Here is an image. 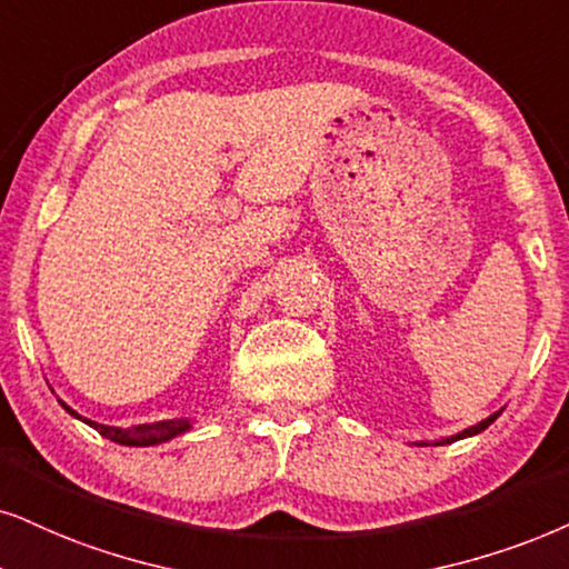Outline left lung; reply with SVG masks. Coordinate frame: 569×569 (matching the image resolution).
<instances>
[{"label":"left lung","mask_w":569,"mask_h":569,"mask_svg":"<svg viewBox=\"0 0 569 569\" xmlns=\"http://www.w3.org/2000/svg\"><path fill=\"white\" fill-rule=\"evenodd\" d=\"M496 417H499V412L496 415H491V417H486V420H480L478 426H472V428H465L462 433H457V436H449V438H441V441H436L433 446H443V443H455V441H459V438H470V436H478L480 430H486L488 426H491V422L496 420ZM420 446H426V443H420Z\"/></svg>","instance_id":"obj_1"}]
</instances>
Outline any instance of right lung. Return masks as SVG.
I'll list each match as a JSON object with an SVG mask.
<instances>
[{
  "mask_svg": "<svg viewBox=\"0 0 569 569\" xmlns=\"http://www.w3.org/2000/svg\"><path fill=\"white\" fill-rule=\"evenodd\" d=\"M60 405L68 409L70 415L78 417V420H83L86 426H91L93 430H99L104 438H110L114 443H123V446H157V443H164L170 441V438L176 436H183L186 430H191V420H186V417H178V420H162V422H147V426H133V428H112V426H99V422L93 420H86L76 412V409H70L64 401Z\"/></svg>",
  "mask_w": 569,
  "mask_h": 569,
  "instance_id": "1",
  "label": "right lung"
}]
</instances>
